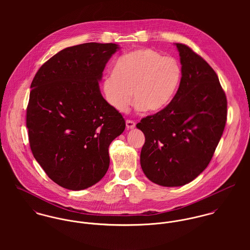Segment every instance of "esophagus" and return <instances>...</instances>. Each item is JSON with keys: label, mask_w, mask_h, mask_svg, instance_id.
Returning <instances> with one entry per match:
<instances>
[{"label": "esophagus", "mask_w": 250, "mask_h": 250, "mask_svg": "<svg viewBox=\"0 0 250 250\" xmlns=\"http://www.w3.org/2000/svg\"><path fill=\"white\" fill-rule=\"evenodd\" d=\"M135 127H136V122H135V121L129 120V119L126 120V128H127L128 130H132V129H134Z\"/></svg>", "instance_id": "34e87169"}]
</instances>
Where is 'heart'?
I'll list each match as a JSON object with an SVG mask.
<instances>
[{
  "mask_svg": "<svg viewBox=\"0 0 250 250\" xmlns=\"http://www.w3.org/2000/svg\"><path fill=\"white\" fill-rule=\"evenodd\" d=\"M182 77V67L172 57L142 48L121 56L111 75L102 82L107 104L119 112L127 110L132 92L139 110L157 112L173 99Z\"/></svg>",
  "mask_w": 250,
  "mask_h": 250,
  "instance_id": "heart-1",
  "label": "heart"
}]
</instances>
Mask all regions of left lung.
Segmentation results:
<instances>
[{
    "instance_id": "1",
    "label": "left lung",
    "mask_w": 250,
    "mask_h": 250,
    "mask_svg": "<svg viewBox=\"0 0 250 250\" xmlns=\"http://www.w3.org/2000/svg\"><path fill=\"white\" fill-rule=\"evenodd\" d=\"M176 47L182 78L174 98L137 124L145 136L143 172L164 187L186 185L208 167L227 119V99L216 73L188 46Z\"/></svg>"
}]
</instances>
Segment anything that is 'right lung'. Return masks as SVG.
Instances as JSON below:
<instances>
[{
    "instance_id": "add662e5",
    "label": "right lung",
    "mask_w": 250,
    "mask_h": 250,
    "mask_svg": "<svg viewBox=\"0 0 250 250\" xmlns=\"http://www.w3.org/2000/svg\"><path fill=\"white\" fill-rule=\"evenodd\" d=\"M114 43L65 48L36 72L27 107L29 143L37 163L59 186L81 190L106 174L108 146L125 130L122 114L103 98L99 81Z\"/></svg>"
}]
</instances>
